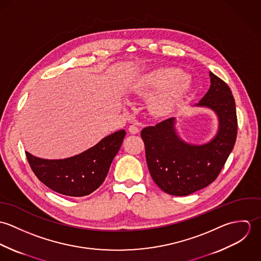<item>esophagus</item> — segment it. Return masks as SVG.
Returning <instances> with one entry per match:
<instances>
[{
	"label": "esophagus",
	"instance_id": "obj_1",
	"mask_svg": "<svg viewBox=\"0 0 261 261\" xmlns=\"http://www.w3.org/2000/svg\"><path fill=\"white\" fill-rule=\"evenodd\" d=\"M128 132L130 133V134H133V135H136V134H138L139 132H140V128L138 127V126H136V125H129V127H128Z\"/></svg>",
	"mask_w": 261,
	"mask_h": 261
}]
</instances>
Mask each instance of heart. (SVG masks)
<instances>
[{"mask_svg": "<svg viewBox=\"0 0 261 261\" xmlns=\"http://www.w3.org/2000/svg\"><path fill=\"white\" fill-rule=\"evenodd\" d=\"M180 69H158L143 76L135 85V92L141 96H150L163 92L153 97L150 109L158 115H166L172 112L189 88V82Z\"/></svg>", "mask_w": 261, "mask_h": 261, "instance_id": "b5f03b06", "label": "heart"}]
</instances>
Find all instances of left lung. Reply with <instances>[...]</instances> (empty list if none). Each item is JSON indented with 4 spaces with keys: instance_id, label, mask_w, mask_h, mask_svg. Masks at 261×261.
Wrapping results in <instances>:
<instances>
[{
    "instance_id": "left-lung-1",
    "label": "left lung",
    "mask_w": 261,
    "mask_h": 261,
    "mask_svg": "<svg viewBox=\"0 0 261 261\" xmlns=\"http://www.w3.org/2000/svg\"><path fill=\"white\" fill-rule=\"evenodd\" d=\"M211 85L197 107L216 112L219 128L215 138L205 145H191L176 133L171 117L142 133L146 159L153 182L164 192L187 196L216 180L232 151L237 137L235 100L229 86L210 72Z\"/></svg>"
}]
</instances>
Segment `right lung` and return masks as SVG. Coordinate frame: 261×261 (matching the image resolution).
Wrapping results in <instances>:
<instances>
[{
    "instance_id": "right-lung-1",
    "label": "right lung",
    "mask_w": 261,
    "mask_h": 261,
    "mask_svg": "<svg viewBox=\"0 0 261 261\" xmlns=\"http://www.w3.org/2000/svg\"><path fill=\"white\" fill-rule=\"evenodd\" d=\"M124 136L125 130L120 129L94 147L64 160L40 159L28 151L26 156L32 171L45 186L65 196L82 197L103 183Z\"/></svg>"
}]
</instances>
